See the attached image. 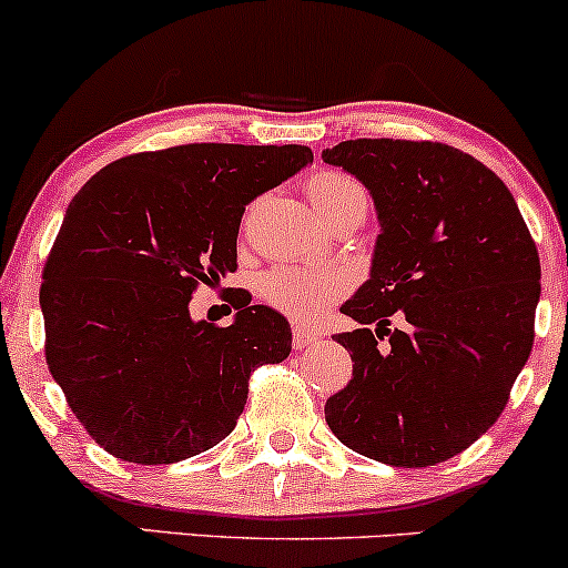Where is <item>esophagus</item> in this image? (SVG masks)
Returning a JSON list of instances; mask_svg holds the SVG:
<instances>
[{
    "mask_svg": "<svg viewBox=\"0 0 568 568\" xmlns=\"http://www.w3.org/2000/svg\"><path fill=\"white\" fill-rule=\"evenodd\" d=\"M317 338H321V336H317L315 331L304 328V325H293V347H296V349L310 347V344H315Z\"/></svg>",
    "mask_w": 568,
    "mask_h": 568,
    "instance_id": "obj_1",
    "label": "esophagus"
}]
</instances>
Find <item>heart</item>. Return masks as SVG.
<instances>
[{"label": "heart", "instance_id": "1", "mask_svg": "<svg viewBox=\"0 0 568 568\" xmlns=\"http://www.w3.org/2000/svg\"><path fill=\"white\" fill-rule=\"evenodd\" d=\"M306 197L317 216L325 219L349 205L368 207L363 186L336 171L315 173L306 181ZM349 288V275L342 270H312V266H275L264 277V296L293 321H315Z\"/></svg>", "mask_w": 568, "mask_h": 568}]
</instances>
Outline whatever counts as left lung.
Segmentation results:
<instances>
[{
	"mask_svg": "<svg viewBox=\"0 0 568 568\" xmlns=\"http://www.w3.org/2000/svg\"><path fill=\"white\" fill-rule=\"evenodd\" d=\"M323 162L368 189L379 219L371 275L336 334L352 379L325 422L352 452L429 467L499 419L534 344L539 256L510 189L446 143L357 139ZM400 311L407 325L393 332Z\"/></svg>",
	"mask_w": 568,
	"mask_h": 568,
	"instance_id": "1",
	"label": "left lung"
}]
</instances>
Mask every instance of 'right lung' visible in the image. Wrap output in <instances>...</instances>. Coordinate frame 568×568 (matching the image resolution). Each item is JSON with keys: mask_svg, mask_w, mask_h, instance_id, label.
<instances>
[{"mask_svg": "<svg viewBox=\"0 0 568 568\" xmlns=\"http://www.w3.org/2000/svg\"><path fill=\"white\" fill-rule=\"evenodd\" d=\"M296 143H186L130 154L74 194L42 272L44 355L71 410L122 462L171 465L237 425L251 371L291 355L264 304L192 321L197 285L237 270L245 205L296 175Z\"/></svg>", "mask_w": 568, "mask_h": 568, "instance_id": "add662e5", "label": "right lung"}]
</instances>
